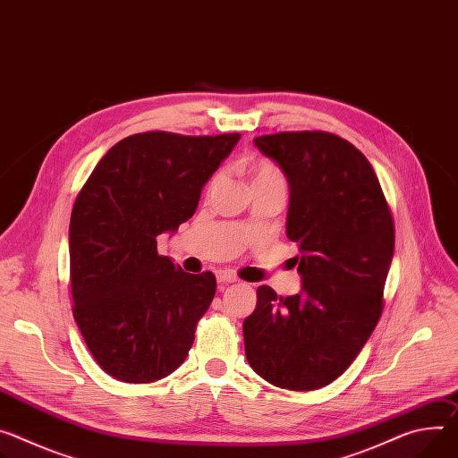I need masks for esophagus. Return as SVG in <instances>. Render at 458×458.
Returning a JSON list of instances; mask_svg holds the SVG:
<instances>
[{
	"instance_id": "esophagus-1",
	"label": "esophagus",
	"mask_w": 458,
	"mask_h": 458,
	"mask_svg": "<svg viewBox=\"0 0 458 458\" xmlns=\"http://www.w3.org/2000/svg\"><path fill=\"white\" fill-rule=\"evenodd\" d=\"M217 281L219 283H235L237 281V276L230 270H219L217 272Z\"/></svg>"
}]
</instances>
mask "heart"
<instances>
[{
    "mask_svg": "<svg viewBox=\"0 0 458 458\" xmlns=\"http://www.w3.org/2000/svg\"><path fill=\"white\" fill-rule=\"evenodd\" d=\"M217 181H219V174H216L210 181H208L206 190H212L217 184ZM250 181H252V188L261 184H272V182L286 186L283 172L270 160H256L250 165Z\"/></svg>",
    "mask_w": 458,
    "mask_h": 458,
    "instance_id": "heart-1",
    "label": "heart"
}]
</instances>
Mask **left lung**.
<instances>
[{"mask_svg":"<svg viewBox=\"0 0 458 458\" xmlns=\"http://www.w3.org/2000/svg\"><path fill=\"white\" fill-rule=\"evenodd\" d=\"M254 142L290 184L286 235L301 250L303 293L258 288L244 352L268 384L314 391L345 372L382 316L394 221L370 162L349 140L281 131Z\"/></svg>","mask_w":458,"mask_h":458,"instance_id":"8db88e82","label":"left lung"}]
</instances>
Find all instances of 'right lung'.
<instances>
[{
    "label": "right lung",
    "mask_w": 458,
    "mask_h": 458,
    "mask_svg": "<svg viewBox=\"0 0 458 458\" xmlns=\"http://www.w3.org/2000/svg\"><path fill=\"white\" fill-rule=\"evenodd\" d=\"M239 137H126L78 191L69 226L72 316L114 380L149 384L188 356L217 281L158 256L157 237L195 214L204 182Z\"/></svg>",
    "instance_id": "obj_1"
}]
</instances>
